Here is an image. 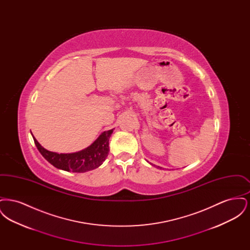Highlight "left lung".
<instances>
[{"label":"left lung","instance_id":"1","mask_svg":"<svg viewBox=\"0 0 250 250\" xmlns=\"http://www.w3.org/2000/svg\"><path fill=\"white\" fill-rule=\"evenodd\" d=\"M160 168H161V167H160Z\"/></svg>","mask_w":250,"mask_h":250}]
</instances>
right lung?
<instances>
[{"label":"right lung","instance_id":"obj_1","mask_svg":"<svg viewBox=\"0 0 250 250\" xmlns=\"http://www.w3.org/2000/svg\"><path fill=\"white\" fill-rule=\"evenodd\" d=\"M112 132L113 129L103 132L90 146L71 154L50 152L42 147L35 137L34 141L40 154L55 167L72 172H86L101 166L107 158L109 152L108 141Z\"/></svg>","mask_w":250,"mask_h":250}]
</instances>
